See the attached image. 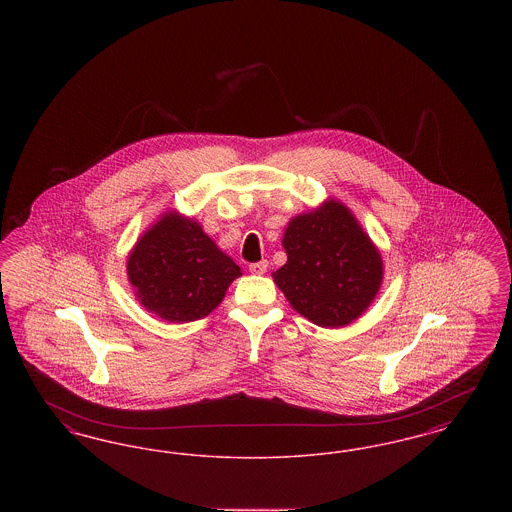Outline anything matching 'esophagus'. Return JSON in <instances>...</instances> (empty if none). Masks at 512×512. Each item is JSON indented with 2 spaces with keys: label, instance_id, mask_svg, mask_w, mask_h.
Listing matches in <instances>:
<instances>
[{
  "label": "esophagus",
  "instance_id": "esophagus-1",
  "mask_svg": "<svg viewBox=\"0 0 512 512\" xmlns=\"http://www.w3.org/2000/svg\"><path fill=\"white\" fill-rule=\"evenodd\" d=\"M267 268V261H259V263H251V265H249V270H251L253 274H265Z\"/></svg>",
  "mask_w": 512,
  "mask_h": 512
}]
</instances>
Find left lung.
I'll return each mask as SVG.
<instances>
[{
  "instance_id": "1",
  "label": "left lung",
  "mask_w": 512,
  "mask_h": 512,
  "mask_svg": "<svg viewBox=\"0 0 512 512\" xmlns=\"http://www.w3.org/2000/svg\"><path fill=\"white\" fill-rule=\"evenodd\" d=\"M282 245L288 263L272 278L293 309L317 326L351 324L380 290L382 255L336 199L290 220Z\"/></svg>"
}]
</instances>
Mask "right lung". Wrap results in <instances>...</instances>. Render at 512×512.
<instances>
[{
  "mask_svg": "<svg viewBox=\"0 0 512 512\" xmlns=\"http://www.w3.org/2000/svg\"><path fill=\"white\" fill-rule=\"evenodd\" d=\"M126 272L138 301L167 322L207 317L242 276L199 222L176 211L149 226L128 255Z\"/></svg>",
  "mask_w": 512,
  "mask_h": 512,
  "instance_id": "add662e5",
  "label": "right lung"
}]
</instances>
